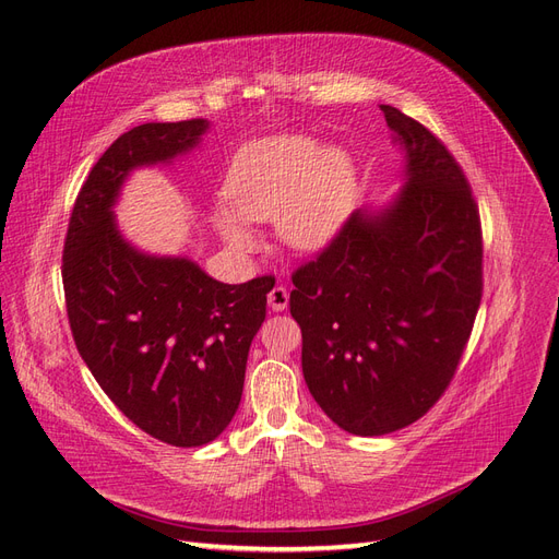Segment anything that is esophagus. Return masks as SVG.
<instances>
[{
	"label": "esophagus",
	"instance_id": "obj_1",
	"mask_svg": "<svg viewBox=\"0 0 559 559\" xmlns=\"http://www.w3.org/2000/svg\"><path fill=\"white\" fill-rule=\"evenodd\" d=\"M288 302H290V293L285 290V285H274V288L269 290V307L274 311L288 309Z\"/></svg>",
	"mask_w": 559,
	"mask_h": 559
}]
</instances>
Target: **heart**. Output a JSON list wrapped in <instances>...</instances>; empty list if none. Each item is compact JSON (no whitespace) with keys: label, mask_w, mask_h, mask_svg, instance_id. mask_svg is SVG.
Listing matches in <instances>:
<instances>
[{"label":"heart","mask_w":559,"mask_h":559,"mask_svg":"<svg viewBox=\"0 0 559 559\" xmlns=\"http://www.w3.org/2000/svg\"><path fill=\"white\" fill-rule=\"evenodd\" d=\"M217 228L238 252L257 240L246 222L276 219L278 236L295 250H321L356 203V169L347 151L319 148L302 134H278L246 143L228 165Z\"/></svg>","instance_id":"1"}]
</instances>
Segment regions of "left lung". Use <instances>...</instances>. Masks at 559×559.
Masks as SVG:
<instances>
[{"mask_svg": "<svg viewBox=\"0 0 559 559\" xmlns=\"http://www.w3.org/2000/svg\"><path fill=\"white\" fill-rule=\"evenodd\" d=\"M406 151V183L354 212L293 274L311 396L349 435L423 418L447 392L481 302V222L463 167L418 120L380 106Z\"/></svg>", "mask_w": 559, "mask_h": 559, "instance_id": "8db88e82", "label": "left lung"}]
</instances>
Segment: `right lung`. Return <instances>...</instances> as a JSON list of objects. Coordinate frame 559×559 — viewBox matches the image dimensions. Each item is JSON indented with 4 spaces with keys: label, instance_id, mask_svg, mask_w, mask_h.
<instances>
[{
    "label": "right lung",
    "instance_id": "right-lung-1",
    "mask_svg": "<svg viewBox=\"0 0 559 559\" xmlns=\"http://www.w3.org/2000/svg\"><path fill=\"white\" fill-rule=\"evenodd\" d=\"M207 127L146 122L112 141L78 193L61 266L68 323L92 376L139 429L181 449L217 439L236 416L276 281L228 285L186 257L139 252L112 205L132 169L189 153Z\"/></svg>",
    "mask_w": 559,
    "mask_h": 559
}]
</instances>
